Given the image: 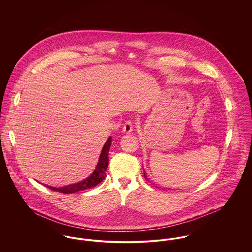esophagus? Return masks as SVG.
I'll use <instances>...</instances> for the list:
<instances>
[{"instance_id":"34e87169","label":"esophagus","mask_w":252,"mask_h":252,"mask_svg":"<svg viewBox=\"0 0 252 252\" xmlns=\"http://www.w3.org/2000/svg\"><path fill=\"white\" fill-rule=\"evenodd\" d=\"M132 130H133V124H132L131 121H126L125 123V125L123 126V132L129 134Z\"/></svg>"}]
</instances>
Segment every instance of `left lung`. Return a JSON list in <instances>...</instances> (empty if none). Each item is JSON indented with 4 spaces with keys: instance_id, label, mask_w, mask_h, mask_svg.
Wrapping results in <instances>:
<instances>
[{
    "instance_id": "8db88e82",
    "label": "left lung",
    "mask_w": 252,
    "mask_h": 252,
    "mask_svg": "<svg viewBox=\"0 0 252 252\" xmlns=\"http://www.w3.org/2000/svg\"><path fill=\"white\" fill-rule=\"evenodd\" d=\"M144 178H145L146 180H148V179H147V177H146V174H145V172H144Z\"/></svg>"
}]
</instances>
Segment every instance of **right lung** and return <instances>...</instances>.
Listing matches in <instances>:
<instances>
[{
  "label": "right lung",
  "instance_id": "right-lung-1",
  "mask_svg": "<svg viewBox=\"0 0 252 252\" xmlns=\"http://www.w3.org/2000/svg\"><path fill=\"white\" fill-rule=\"evenodd\" d=\"M111 141H112V138L109 136L106 144H104V146L102 148L101 154L99 156V160H98V163L96 165L94 171L87 179L81 180L77 183L70 184V185H67L64 187H59V188L52 187L49 185H45V186L49 189H51L52 191L62 192V193H73V192L84 191L87 189H91L96 185H98L101 181H103L106 177V171H107L108 165V151H109V148L111 145Z\"/></svg>",
  "mask_w": 252,
  "mask_h": 252
}]
</instances>
